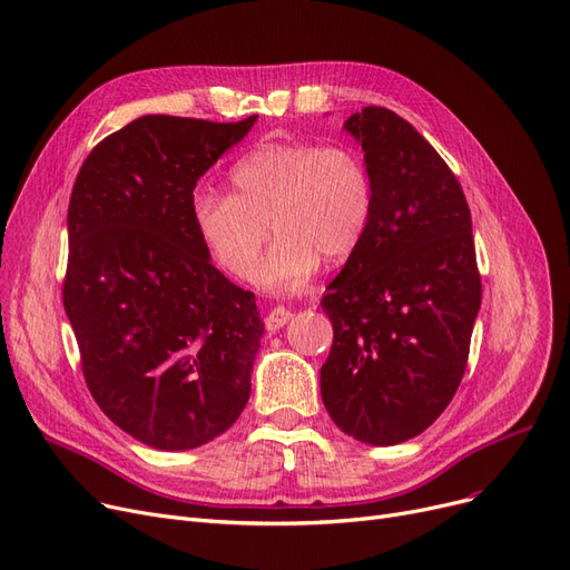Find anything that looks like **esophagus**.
Wrapping results in <instances>:
<instances>
[{"instance_id":"obj_1","label":"esophagus","mask_w":570,"mask_h":570,"mask_svg":"<svg viewBox=\"0 0 570 570\" xmlns=\"http://www.w3.org/2000/svg\"><path fill=\"white\" fill-rule=\"evenodd\" d=\"M291 312L288 309H284V307H275V309H269V314L265 316V328L269 331V333H275V331H279V328H284L288 321H291Z\"/></svg>"}]
</instances>
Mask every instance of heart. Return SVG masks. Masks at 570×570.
<instances>
[{
	"label": "heart",
	"instance_id": "b5f03b06",
	"mask_svg": "<svg viewBox=\"0 0 570 570\" xmlns=\"http://www.w3.org/2000/svg\"><path fill=\"white\" fill-rule=\"evenodd\" d=\"M230 193L200 188L190 218L212 261L235 279L265 291H301L321 261L350 258L373 218V177L356 146L344 141H265L228 171ZM276 233L257 256L264 224ZM259 269H255V265Z\"/></svg>",
	"mask_w": 570,
	"mask_h": 570
}]
</instances>
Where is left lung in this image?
Masks as SVG:
<instances>
[{"mask_svg": "<svg viewBox=\"0 0 570 570\" xmlns=\"http://www.w3.org/2000/svg\"><path fill=\"white\" fill-rule=\"evenodd\" d=\"M344 128L363 146L375 205L321 301L333 324L321 399L342 433L386 448L452 403L482 282L465 195L435 148L384 107H365Z\"/></svg>", "mask_w": 570, "mask_h": 570, "instance_id": "left-lung-1", "label": "left lung"}]
</instances>
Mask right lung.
Here are the masks:
<instances>
[{
  "mask_svg": "<svg viewBox=\"0 0 570 570\" xmlns=\"http://www.w3.org/2000/svg\"><path fill=\"white\" fill-rule=\"evenodd\" d=\"M256 118L141 116L92 148L71 188L62 303L83 377L148 448H200L249 401L263 335L254 293L209 263L190 200Z\"/></svg>",
  "mask_w": 570,
  "mask_h": 570,
  "instance_id": "obj_1",
  "label": "right lung"
}]
</instances>
